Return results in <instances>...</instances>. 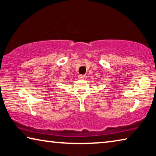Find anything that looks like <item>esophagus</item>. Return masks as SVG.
I'll return each instance as SVG.
<instances>
[{
	"label": "esophagus",
	"mask_w": 156,
	"mask_h": 156,
	"mask_svg": "<svg viewBox=\"0 0 156 156\" xmlns=\"http://www.w3.org/2000/svg\"><path fill=\"white\" fill-rule=\"evenodd\" d=\"M86 77H87L86 75H79L78 76V78L80 79H84V78H86Z\"/></svg>",
	"instance_id": "esophagus-1"
}]
</instances>
